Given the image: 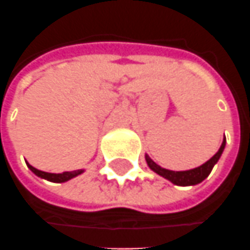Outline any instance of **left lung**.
<instances>
[{"label":"left lung","instance_id":"1","mask_svg":"<svg viewBox=\"0 0 250 250\" xmlns=\"http://www.w3.org/2000/svg\"><path fill=\"white\" fill-rule=\"evenodd\" d=\"M226 147V137L223 139L222 146L218 149V152L207 161L204 165H201L199 167L192 168V170H185V171H173V170H167V168L161 167L159 165H156L148 155H146V161H147L148 167L151 168L152 171H155L156 174L162 175L163 178H166L170 182H173L174 185H180V187H190V185H196L200 184L201 181H204L207 178L211 170L216 165V162L219 161L220 155L223 152V149Z\"/></svg>","mask_w":250,"mask_h":250}]
</instances>
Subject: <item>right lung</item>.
I'll list each match as a JSON object with an SVG mask.
<instances>
[{
    "label": "right lung",
    "mask_w": 250,
    "mask_h": 250,
    "mask_svg": "<svg viewBox=\"0 0 250 250\" xmlns=\"http://www.w3.org/2000/svg\"><path fill=\"white\" fill-rule=\"evenodd\" d=\"M27 166H28V168L34 174L41 177L43 180L50 181V182H66V181L75 178V177L82 174L83 171H84V170H75V171H63V173H60V174H54V173H46V171H42V170H38L34 166H31L30 163H27Z\"/></svg>",
    "instance_id": "right-lung-1"
}]
</instances>
